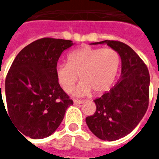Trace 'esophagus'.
Segmentation results:
<instances>
[{
    "mask_svg": "<svg viewBox=\"0 0 159 159\" xmlns=\"http://www.w3.org/2000/svg\"><path fill=\"white\" fill-rule=\"evenodd\" d=\"M73 101H74L75 105H80V104H83L84 102V100H74Z\"/></svg>",
    "mask_w": 159,
    "mask_h": 159,
    "instance_id": "34e87169",
    "label": "esophagus"
}]
</instances>
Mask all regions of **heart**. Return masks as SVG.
Here are the masks:
<instances>
[{
  "label": "heart",
  "instance_id": "heart-1",
  "mask_svg": "<svg viewBox=\"0 0 159 159\" xmlns=\"http://www.w3.org/2000/svg\"><path fill=\"white\" fill-rule=\"evenodd\" d=\"M121 57L113 48H83L70 53L67 63L56 67V79L66 93H70L79 76L82 83L76 95H85L93 90L100 94L110 89L119 70Z\"/></svg>",
  "mask_w": 159,
  "mask_h": 159
}]
</instances>
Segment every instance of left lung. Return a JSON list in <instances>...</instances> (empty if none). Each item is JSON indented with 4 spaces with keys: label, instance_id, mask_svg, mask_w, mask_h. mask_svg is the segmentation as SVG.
<instances>
[{
    "label": "left lung",
    "instance_id": "left-lung-1",
    "mask_svg": "<svg viewBox=\"0 0 159 159\" xmlns=\"http://www.w3.org/2000/svg\"><path fill=\"white\" fill-rule=\"evenodd\" d=\"M103 43L119 52L122 73L109 91L93 100L96 111L86 117V123L99 139L112 141L129 134L144 117L149 104L150 75L146 64L129 46L110 40L93 44Z\"/></svg>",
    "mask_w": 159,
    "mask_h": 159
}]
</instances>
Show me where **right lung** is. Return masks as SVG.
Masks as SVG:
<instances>
[{
  "label": "right lung",
  "mask_w": 159,
  "mask_h": 159,
  "mask_svg": "<svg viewBox=\"0 0 159 159\" xmlns=\"http://www.w3.org/2000/svg\"><path fill=\"white\" fill-rule=\"evenodd\" d=\"M73 45L70 40L45 37L27 45L19 52L5 82L6 101L0 84V108H5L23 136L43 139L55 131L72 100L59 86L56 67L59 57Z\"/></svg>",
  "instance_id": "obj_1"
}]
</instances>
